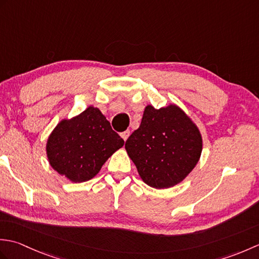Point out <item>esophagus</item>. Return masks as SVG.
Wrapping results in <instances>:
<instances>
[{"mask_svg": "<svg viewBox=\"0 0 259 259\" xmlns=\"http://www.w3.org/2000/svg\"><path fill=\"white\" fill-rule=\"evenodd\" d=\"M120 136H121V138H122L124 141H126V139H128L129 136H130V131L129 130H125Z\"/></svg>", "mask_w": 259, "mask_h": 259, "instance_id": "34e87169", "label": "esophagus"}]
</instances>
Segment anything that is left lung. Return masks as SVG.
Here are the masks:
<instances>
[{
    "mask_svg": "<svg viewBox=\"0 0 259 259\" xmlns=\"http://www.w3.org/2000/svg\"><path fill=\"white\" fill-rule=\"evenodd\" d=\"M125 150L140 178L156 189L184 181L196 167L202 151L197 124L177 104L145 108L140 126L125 141Z\"/></svg>",
    "mask_w": 259,
    "mask_h": 259,
    "instance_id": "obj_1",
    "label": "left lung"
}]
</instances>
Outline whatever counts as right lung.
I'll return each mask as SVG.
<instances>
[{"mask_svg": "<svg viewBox=\"0 0 259 259\" xmlns=\"http://www.w3.org/2000/svg\"><path fill=\"white\" fill-rule=\"evenodd\" d=\"M124 145L98 108L88 107L71 119H62L47 140V157L58 174L72 183L98 175L113 153Z\"/></svg>", "mask_w": 259, "mask_h": 259, "instance_id": "right-lung-1", "label": "right lung"}]
</instances>
